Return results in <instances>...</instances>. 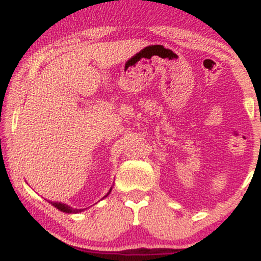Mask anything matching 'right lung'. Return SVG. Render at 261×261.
I'll return each mask as SVG.
<instances>
[{"instance_id":"add662e5","label":"right lung","mask_w":261,"mask_h":261,"mask_svg":"<svg viewBox=\"0 0 261 261\" xmlns=\"http://www.w3.org/2000/svg\"><path fill=\"white\" fill-rule=\"evenodd\" d=\"M110 191H112V189H110L109 193H108L104 197H107L108 195H109ZM49 202L51 203L53 206H55L56 208L60 210V211L66 212V214H79V212H82L83 210H85V208H73V207H71V206L66 205V203H61V202H54V201H49Z\"/></svg>"}]
</instances>
